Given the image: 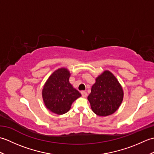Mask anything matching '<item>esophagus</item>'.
I'll return each instance as SVG.
<instances>
[{"instance_id":"34e87169","label":"esophagus","mask_w":154,"mask_h":154,"mask_svg":"<svg viewBox=\"0 0 154 154\" xmlns=\"http://www.w3.org/2000/svg\"><path fill=\"white\" fill-rule=\"evenodd\" d=\"M81 95H82L83 97H86L87 96V93L86 91H81Z\"/></svg>"}]
</instances>
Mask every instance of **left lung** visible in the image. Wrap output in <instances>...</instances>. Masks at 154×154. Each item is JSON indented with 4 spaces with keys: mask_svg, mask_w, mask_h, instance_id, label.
<instances>
[{
    "mask_svg": "<svg viewBox=\"0 0 154 154\" xmlns=\"http://www.w3.org/2000/svg\"><path fill=\"white\" fill-rule=\"evenodd\" d=\"M123 96L122 88L116 77L110 71H105L96 79L87 99L94 113L106 116L119 109Z\"/></svg>",
    "mask_w": 154,
    "mask_h": 154,
    "instance_id": "left-lung-1",
    "label": "left lung"
}]
</instances>
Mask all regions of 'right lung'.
I'll return each instance as SVG.
<instances>
[{"label": "right lung", "instance_id": "add662e5", "mask_svg": "<svg viewBox=\"0 0 154 154\" xmlns=\"http://www.w3.org/2000/svg\"><path fill=\"white\" fill-rule=\"evenodd\" d=\"M69 76L67 69H59L49 77L42 90L45 105L55 114L67 112L73 101L81 96L79 91L69 83Z\"/></svg>", "mask_w": 154, "mask_h": 154}]
</instances>
